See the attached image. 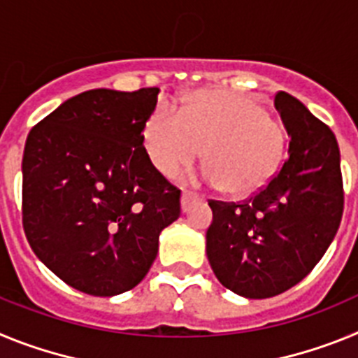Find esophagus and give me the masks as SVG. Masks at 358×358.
<instances>
[{"instance_id": "esophagus-1", "label": "esophagus", "mask_w": 358, "mask_h": 358, "mask_svg": "<svg viewBox=\"0 0 358 358\" xmlns=\"http://www.w3.org/2000/svg\"><path fill=\"white\" fill-rule=\"evenodd\" d=\"M195 201H199V197L195 194H189V192H182L181 195V210L182 213H186L189 208V204H194Z\"/></svg>"}]
</instances>
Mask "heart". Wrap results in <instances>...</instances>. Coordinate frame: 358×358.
<instances>
[{"instance_id": "b5f03b06", "label": "heart", "mask_w": 358, "mask_h": 358, "mask_svg": "<svg viewBox=\"0 0 358 358\" xmlns=\"http://www.w3.org/2000/svg\"><path fill=\"white\" fill-rule=\"evenodd\" d=\"M285 141L283 125L240 93L197 94L181 113L159 102L143 127L145 152L157 172L176 176L202 150L204 179L233 195L252 194L274 176Z\"/></svg>"}]
</instances>
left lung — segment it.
<instances>
[{
  "instance_id": "1",
  "label": "left lung",
  "mask_w": 358,
  "mask_h": 358,
  "mask_svg": "<svg viewBox=\"0 0 358 358\" xmlns=\"http://www.w3.org/2000/svg\"><path fill=\"white\" fill-rule=\"evenodd\" d=\"M274 107L290 138L280 172L242 204L210 201L208 260L226 289L249 299L299 283L330 248L344 208L334 132L285 91Z\"/></svg>"
}]
</instances>
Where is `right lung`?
I'll return each mask as SVG.
<instances>
[{"instance_id": "right-lung-1", "label": "right lung", "mask_w": 358, "mask_h": 358, "mask_svg": "<svg viewBox=\"0 0 358 358\" xmlns=\"http://www.w3.org/2000/svg\"><path fill=\"white\" fill-rule=\"evenodd\" d=\"M157 87L91 90L31 129L23 154V227L36 256L73 289H134L159 235L181 215V189L148 161L143 127Z\"/></svg>"}]
</instances>
